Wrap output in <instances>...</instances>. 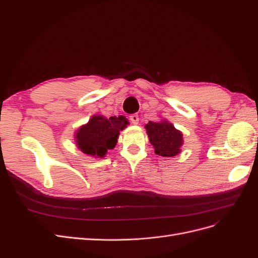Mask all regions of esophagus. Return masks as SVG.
Instances as JSON below:
<instances>
[{
    "mask_svg": "<svg viewBox=\"0 0 258 258\" xmlns=\"http://www.w3.org/2000/svg\"><path fill=\"white\" fill-rule=\"evenodd\" d=\"M130 120L134 124H137L139 122V115L138 114H132L130 116Z\"/></svg>",
    "mask_w": 258,
    "mask_h": 258,
    "instance_id": "1",
    "label": "esophagus"
}]
</instances>
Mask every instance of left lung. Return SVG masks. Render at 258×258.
<instances>
[{
    "label": "left lung",
    "mask_w": 258,
    "mask_h": 258,
    "mask_svg": "<svg viewBox=\"0 0 258 258\" xmlns=\"http://www.w3.org/2000/svg\"><path fill=\"white\" fill-rule=\"evenodd\" d=\"M150 142L155 147V153L163 157H173L181 150L183 144L182 134L168 121H148L145 126Z\"/></svg>",
    "instance_id": "obj_1"
}]
</instances>
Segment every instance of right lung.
<instances>
[{"instance_id":"obj_1","label":"right lung","mask_w":258,"mask_h":258,"mask_svg":"<svg viewBox=\"0 0 258 258\" xmlns=\"http://www.w3.org/2000/svg\"><path fill=\"white\" fill-rule=\"evenodd\" d=\"M127 124V119L122 116L110 117V119L103 116H93L87 124L77 131V146L85 154L103 158L107 151L115 147L119 131Z\"/></svg>"}]
</instances>
